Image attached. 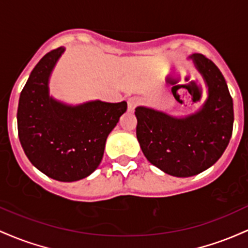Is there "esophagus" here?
I'll list each match as a JSON object with an SVG mask.
<instances>
[{
	"label": "esophagus",
	"mask_w": 248,
	"mask_h": 248,
	"mask_svg": "<svg viewBox=\"0 0 248 248\" xmlns=\"http://www.w3.org/2000/svg\"><path fill=\"white\" fill-rule=\"evenodd\" d=\"M138 104H139V98H137V97H131V98H129V101H127V107H129V111L135 110V108L137 107Z\"/></svg>",
	"instance_id": "34e87169"
}]
</instances>
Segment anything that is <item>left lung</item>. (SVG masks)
<instances>
[{
    "label": "left lung",
    "instance_id": "left-lung-1",
    "mask_svg": "<svg viewBox=\"0 0 248 248\" xmlns=\"http://www.w3.org/2000/svg\"><path fill=\"white\" fill-rule=\"evenodd\" d=\"M190 58L207 87V98L194 113L170 116L146 107L136 108L138 143L146 159L170 176H196L213 165L230 143L233 101L226 80L202 54Z\"/></svg>",
    "mask_w": 248,
    "mask_h": 248
}]
</instances>
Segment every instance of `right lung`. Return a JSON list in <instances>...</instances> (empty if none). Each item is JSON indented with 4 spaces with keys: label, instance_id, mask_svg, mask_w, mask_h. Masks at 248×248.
Segmentation results:
<instances>
[{
    "label": "right lung",
    "instance_id": "obj_1",
    "mask_svg": "<svg viewBox=\"0 0 248 248\" xmlns=\"http://www.w3.org/2000/svg\"><path fill=\"white\" fill-rule=\"evenodd\" d=\"M63 46L36 64L18 101V138L28 159L58 182L90 176L101 164L105 141L127 103L90 101L70 105L50 96L49 79Z\"/></svg>",
    "mask_w": 248,
    "mask_h": 248
}]
</instances>
